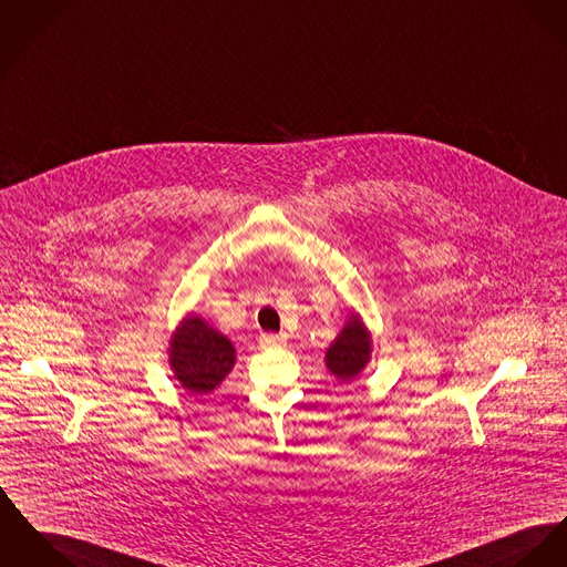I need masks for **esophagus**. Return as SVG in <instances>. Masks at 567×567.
<instances>
[{
  "mask_svg": "<svg viewBox=\"0 0 567 567\" xmlns=\"http://www.w3.org/2000/svg\"><path fill=\"white\" fill-rule=\"evenodd\" d=\"M281 343H284V336H272L270 333V336H262L260 338V346L262 348H275V346H281Z\"/></svg>",
  "mask_w": 567,
  "mask_h": 567,
  "instance_id": "esophagus-1",
  "label": "esophagus"
}]
</instances>
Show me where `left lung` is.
<instances>
[{"label": "left lung", "instance_id": "obj_1", "mask_svg": "<svg viewBox=\"0 0 567 567\" xmlns=\"http://www.w3.org/2000/svg\"><path fill=\"white\" fill-rule=\"evenodd\" d=\"M370 359H372V333L368 331L363 318L357 311H350L338 338L327 348L324 365L333 377L346 384L361 377Z\"/></svg>", "mask_w": 567, "mask_h": 567}]
</instances>
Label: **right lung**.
Segmentation results:
<instances>
[{
    "instance_id": "obj_1",
    "label": "right lung",
    "mask_w": 567,
    "mask_h": 567,
    "mask_svg": "<svg viewBox=\"0 0 567 567\" xmlns=\"http://www.w3.org/2000/svg\"><path fill=\"white\" fill-rule=\"evenodd\" d=\"M169 368L193 395L213 393L236 363V348L202 316L187 313L169 340Z\"/></svg>"
}]
</instances>
